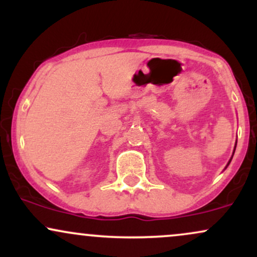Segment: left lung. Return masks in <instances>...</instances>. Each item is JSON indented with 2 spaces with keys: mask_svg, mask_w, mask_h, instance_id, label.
Returning a JSON list of instances; mask_svg holds the SVG:
<instances>
[{
  "mask_svg": "<svg viewBox=\"0 0 257 257\" xmlns=\"http://www.w3.org/2000/svg\"><path fill=\"white\" fill-rule=\"evenodd\" d=\"M235 146H237V143H235ZM235 146H234V151H235ZM234 151H233V155H234ZM232 157H233V156H232ZM231 161H232V158H231V159H229L228 164H229V163H231ZM228 164H227V166H228Z\"/></svg>",
  "mask_w": 257,
  "mask_h": 257,
  "instance_id": "8db88e82",
  "label": "left lung"
}]
</instances>
